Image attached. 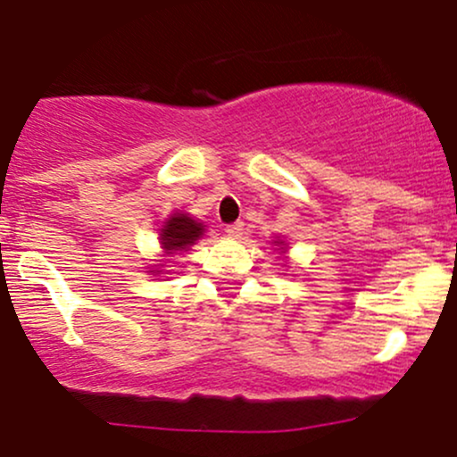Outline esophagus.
Listing matches in <instances>:
<instances>
[{
    "mask_svg": "<svg viewBox=\"0 0 457 457\" xmlns=\"http://www.w3.org/2000/svg\"><path fill=\"white\" fill-rule=\"evenodd\" d=\"M243 225L245 223H241V220H237V223H229L228 228H225V232H228V237H241Z\"/></svg>",
    "mask_w": 457,
    "mask_h": 457,
    "instance_id": "1",
    "label": "esophagus"
}]
</instances>
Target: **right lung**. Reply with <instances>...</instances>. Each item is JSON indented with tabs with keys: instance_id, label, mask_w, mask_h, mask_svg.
Instances as JSON below:
<instances>
[{
	"instance_id": "obj_1",
	"label": "right lung",
	"mask_w": 457,
	"mask_h": 457,
	"mask_svg": "<svg viewBox=\"0 0 457 457\" xmlns=\"http://www.w3.org/2000/svg\"><path fill=\"white\" fill-rule=\"evenodd\" d=\"M203 234V225L196 223L195 219L186 214H177L165 223V228L161 229V245L168 254L172 252L186 250L187 245L196 241Z\"/></svg>"
}]
</instances>
